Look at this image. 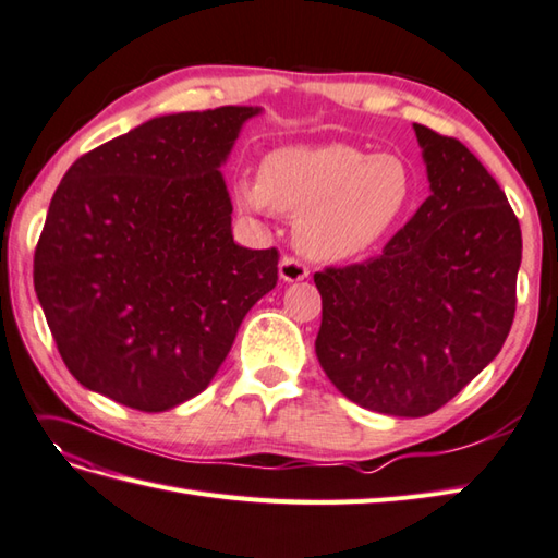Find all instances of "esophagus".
I'll return each mask as SVG.
<instances>
[{
  "label": "esophagus",
  "mask_w": 558,
  "mask_h": 558,
  "mask_svg": "<svg viewBox=\"0 0 558 558\" xmlns=\"http://www.w3.org/2000/svg\"><path fill=\"white\" fill-rule=\"evenodd\" d=\"M307 275H311V271H307V267L301 263V259H295V257H291V255H283V257H281V263H279V277H281L283 281H289V283L303 281V279H307Z\"/></svg>",
  "instance_id": "obj_1"
}]
</instances>
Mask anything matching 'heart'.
<instances>
[{"mask_svg":"<svg viewBox=\"0 0 558 558\" xmlns=\"http://www.w3.org/2000/svg\"><path fill=\"white\" fill-rule=\"evenodd\" d=\"M413 169L401 155H367L345 143L287 145L241 179L239 201L255 213L295 217V241L313 259L337 263L373 247L413 201Z\"/></svg>","mask_w":558,"mask_h":558,"instance_id":"heart-1","label":"heart"}]
</instances>
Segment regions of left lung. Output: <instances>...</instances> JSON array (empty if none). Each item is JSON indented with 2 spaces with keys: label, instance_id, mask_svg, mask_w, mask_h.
<instances>
[{
  "label": "left lung",
  "instance_id": "8db88e82",
  "mask_svg": "<svg viewBox=\"0 0 558 558\" xmlns=\"http://www.w3.org/2000/svg\"><path fill=\"white\" fill-rule=\"evenodd\" d=\"M413 129L427 201L381 255L315 275L322 369L345 399L396 417L435 413L497 357L523 257L518 217L480 159Z\"/></svg>",
  "mask_w": 558,
  "mask_h": 558
}]
</instances>
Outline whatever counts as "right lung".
I'll use <instances>...</instances> for the list:
<instances>
[{
    "mask_svg": "<svg viewBox=\"0 0 558 558\" xmlns=\"http://www.w3.org/2000/svg\"><path fill=\"white\" fill-rule=\"evenodd\" d=\"M259 107L155 117L78 157L54 191L33 281L85 389L162 413L207 389L279 253L233 241L219 167Z\"/></svg>",
    "mask_w": 558,
    "mask_h": 558,
    "instance_id": "right-lung-1",
    "label": "right lung"
}]
</instances>
